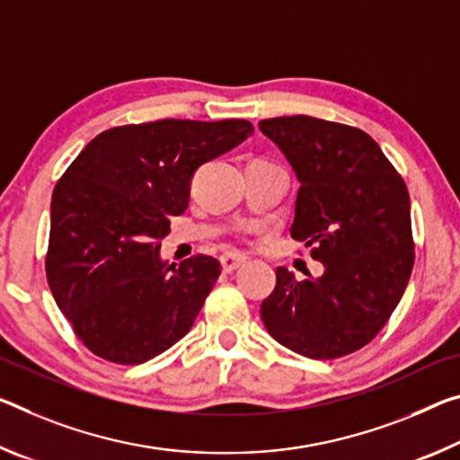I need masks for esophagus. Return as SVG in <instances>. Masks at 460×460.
<instances>
[{
  "instance_id": "esophagus-1",
  "label": "esophagus",
  "mask_w": 460,
  "mask_h": 460,
  "mask_svg": "<svg viewBox=\"0 0 460 460\" xmlns=\"http://www.w3.org/2000/svg\"><path fill=\"white\" fill-rule=\"evenodd\" d=\"M243 261H245V256H242V253H223L221 256L223 272H233V270L242 266Z\"/></svg>"
}]
</instances>
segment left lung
Returning a JSON list of instances; mask_svg holds the SVG:
<instances>
[{
    "mask_svg": "<svg viewBox=\"0 0 460 460\" xmlns=\"http://www.w3.org/2000/svg\"><path fill=\"white\" fill-rule=\"evenodd\" d=\"M301 181L290 235L323 264L298 282L276 270L260 313L293 352L332 360L367 346L389 322L413 268L410 194L364 130L313 116L260 120Z\"/></svg>",
    "mask_w": 460,
    "mask_h": 460,
    "instance_id": "obj_1",
    "label": "left lung"
}]
</instances>
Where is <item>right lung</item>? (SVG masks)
<instances>
[{"label": "right lung", "instance_id": "right-lung-1", "mask_svg": "<svg viewBox=\"0 0 460 460\" xmlns=\"http://www.w3.org/2000/svg\"><path fill=\"white\" fill-rule=\"evenodd\" d=\"M253 133L247 120H178L108 128L57 181L47 279L87 349L141 364L190 332L221 274L210 256L159 258L170 217L186 210L202 164Z\"/></svg>", "mask_w": 460, "mask_h": 460}]
</instances>
